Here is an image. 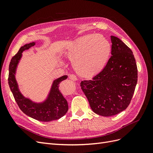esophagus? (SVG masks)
<instances>
[{"mask_svg":"<svg viewBox=\"0 0 153 153\" xmlns=\"http://www.w3.org/2000/svg\"><path fill=\"white\" fill-rule=\"evenodd\" d=\"M69 79L73 80V81H76V80H77L76 76L75 75H73V74H71V75H69Z\"/></svg>","mask_w":153,"mask_h":153,"instance_id":"obj_1","label":"esophagus"}]
</instances>
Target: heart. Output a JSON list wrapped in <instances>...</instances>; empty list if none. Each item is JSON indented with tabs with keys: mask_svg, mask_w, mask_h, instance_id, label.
I'll use <instances>...</instances> for the list:
<instances>
[{
	"mask_svg": "<svg viewBox=\"0 0 153 153\" xmlns=\"http://www.w3.org/2000/svg\"><path fill=\"white\" fill-rule=\"evenodd\" d=\"M110 52V43L103 36L89 34L74 41L68 49L66 57L80 75L89 78L103 70Z\"/></svg>",
	"mask_w": 153,
	"mask_h": 153,
	"instance_id": "1",
	"label": "heart"
}]
</instances>
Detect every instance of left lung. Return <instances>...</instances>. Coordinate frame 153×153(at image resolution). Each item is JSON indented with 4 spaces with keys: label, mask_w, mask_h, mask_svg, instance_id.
Segmentation results:
<instances>
[{
    "label": "left lung",
    "mask_w": 153,
    "mask_h": 153,
    "mask_svg": "<svg viewBox=\"0 0 153 153\" xmlns=\"http://www.w3.org/2000/svg\"><path fill=\"white\" fill-rule=\"evenodd\" d=\"M112 56L104 69L80 86L92 111L105 117L126 109L137 83V66L132 51L118 38L111 36Z\"/></svg>",
    "instance_id": "8db88e82"
}]
</instances>
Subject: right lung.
Masks as SVG:
<instances>
[{
  "instance_id": "1",
  "label": "right lung",
  "mask_w": 153,
  "mask_h": 153,
  "mask_svg": "<svg viewBox=\"0 0 153 153\" xmlns=\"http://www.w3.org/2000/svg\"><path fill=\"white\" fill-rule=\"evenodd\" d=\"M34 45L35 42H32L23 46L12 57L9 66L8 84L16 103L23 112L38 121L49 122L60 119L68 112V102L59 90L60 83L66 80L68 76L64 75L53 82L47 98L42 103L33 102L23 96L18 89L15 78L16 69L22 56V52Z\"/></svg>"
}]
</instances>
